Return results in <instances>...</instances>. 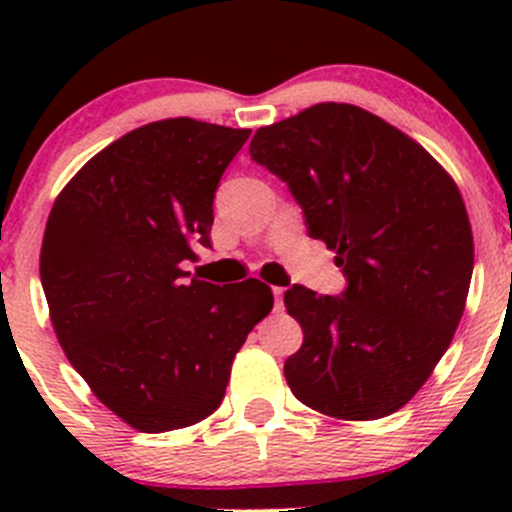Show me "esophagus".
<instances>
[{
	"label": "esophagus",
	"instance_id": "34e87169",
	"mask_svg": "<svg viewBox=\"0 0 512 512\" xmlns=\"http://www.w3.org/2000/svg\"><path fill=\"white\" fill-rule=\"evenodd\" d=\"M272 294H275V304H277V309H280L282 299H285V287H272Z\"/></svg>",
	"mask_w": 512,
	"mask_h": 512
}]
</instances>
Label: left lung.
<instances>
[{
  "label": "left lung",
  "instance_id": "left-lung-1",
  "mask_svg": "<svg viewBox=\"0 0 512 512\" xmlns=\"http://www.w3.org/2000/svg\"><path fill=\"white\" fill-rule=\"evenodd\" d=\"M250 156L289 185L309 237L337 252L339 297L294 285L285 307L304 342L285 361L292 394L344 421L409 404L466 309L473 232L458 185L384 118L317 103L260 128Z\"/></svg>",
  "mask_w": 512,
  "mask_h": 512
}]
</instances>
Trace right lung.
Instances as JSON below:
<instances>
[{"label":"right lung","mask_w":512,"mask_h":512,"mask_svg":"<svg viewBox=\"0 0 512 512\" xmlns=\"http://www.w3.org/2000/svg\"><path fill=\"white\" fill-rule=\"evenodd\" d=\"M247 138L195 118L148 123L96 153L46 220L39 275L56 339L96 399L143 433L213 414L275 304L252 277L220 287L183 270L210 247L215 190Z\"/></svg>","instance_id":"right-lung-1"}]
</instances>
